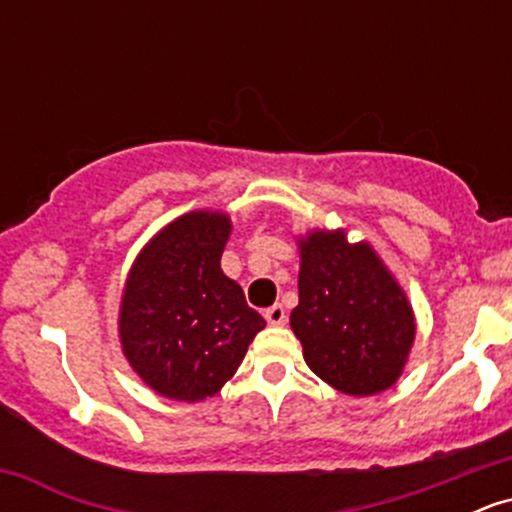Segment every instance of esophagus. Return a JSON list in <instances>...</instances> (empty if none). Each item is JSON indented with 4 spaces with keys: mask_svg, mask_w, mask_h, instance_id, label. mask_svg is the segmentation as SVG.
Instances as JSON below:
<instances>
[{
    "mask_svg": "<svg viewBox=\"0 0 512 512\" xmlns=\"http://www.w3.org/2000/svg\"><path fill=\"white\" fill-rule=\"evenodd\" d=\"M264 320H267L269 325H274V327H281V325H286V310H284V305L274 303L272 308H267V310H264Z\"/></svg>",
    "mask_w": 512,
    "mask_h": 512,
    "instance_id": "34e87169",
    "label": "esophagus"
}]
</instances>
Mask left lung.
I'll return each mask as SVG.
<instances>
[{"label": "left lung", "instance_id": "left-lung-1", "mask_svg": "<svg viewBox=\"0 0 512 512\" xmlns=\"http://www.w3.org/2000/svg\"><path fill=\"white\" fill-rule=\"evenodd\" d=\"M296 245L291 330L308 368L344 395L385 392L402 378L416 339L407 293L368 240L349 243L346 228H313Z\"/></svg>", "mask_w": 512, "mask_h": 512}]
</instances>
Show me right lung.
I'll use <instances>...</instances> for the list:
<instances>
[{
    "label": "right lung",
    "instance_id": "1",
    "mask_svg": "<svg viewBox=\"0 0 512 512\" xmlns=\"http://www.w3.org/2000/svg\"><path fill=\"white\" fill-rule=\"evenodd\" d=\"M231 231L226 211H187L129 267L117 334L127 363L156 395L175 402L214 397L267 325L221 269Z\"/></svg>",
    "mask_w": 512,
    "mask_h": 512
}]
</instances>
